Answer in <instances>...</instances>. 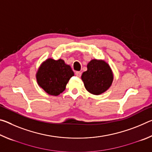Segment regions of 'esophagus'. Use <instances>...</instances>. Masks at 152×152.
<instances>
[{"label": "esophagus", "instance_id": "obj_1", "mask_svg": "<svg viewBox=\"0 0 152 152\" xmlns=\"http://www.w3.org/2000/svg\"><path fill=\"white\" fill-rule=\"evenodd\" d=\"M75 74H76V76H78V77H80V76H81V75H82V73L80 72L77 71V72H75Z\"/></svg>", "mask_w": 152, "mask_h": 152}]
</instances>
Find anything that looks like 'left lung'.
Returning <instances> with one entry per match:
<instances>
[{
	"label": "left lung",
	"mask_w": 152,
	"mask_h": 152,
	"mask_svg": "<svg viewBox=\"0 0 152 152\" xmlns=\"http://www.w3.org/2000/svg\"><path fill=\"white\" fill-rule=\"evenodd\" d=\"M81 76L86 89L91 94L103 93L111 85L113 76L109 66L102 60H92Z\"/></svg>",
	"instance_id": "obj_1"
}]
</instances>
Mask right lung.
I'll list each match as a JSON object with an SVG mask.
<instances>
[{
	"label": "right lung",
	"mask_w": 152,
	"mask_h": 152,
	"mask_svg": "<svg viewBox=\"0 0 152 152\" xmlns=\"http://www.w3.org/2000/svg\"><path fill=\"white\" fill-rule=\"evenodd\" d=\"M74 75L71 67L62 60L48 59L38 70V84L50 95L60 94L66 88L69 80Z\"/></svg>",
	"instance_id": "add662e5"
}]
</instances>
